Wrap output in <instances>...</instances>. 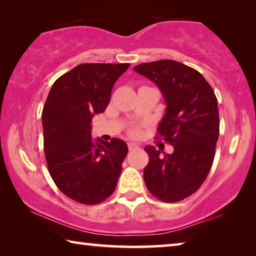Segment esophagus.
<instances>
[{"mask_svg":"<svg viewBox=\"0 0 256 256\" xmlns=\"http://www.w3.org/2000/svg\"><path fill=\"white\" fill-rule=\"evenodd\" d=\"M128 150H134V149L138 148V144H133V142H128Z\"/></svg>","mask_w":256,"mask_h":256,"instance_id":"1","label":"esophagus"}]
</instances>
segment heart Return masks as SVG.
<instances>
[{
	"instance_id": "obj_1",
	"label": "heart",
	"mask_w": 256,
	"mask_h": 256,
	"mask_svg": "<svg viewBox=\"0 0 256 256\" xmlns=\"http://www.w3.org/2000/svg\"><path fill=\"white\" fill-rule=\"evenodd\" d=\"M131 133L133 134V136H136V134L138 133V130H136V128H133V130H132V132H131Z\"/></svg>"
}]
</instances>
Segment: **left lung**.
I'll return each instance as SVG.
<instances>
[{"label": "left lung", "instance_id": "8db88e82", "mask_svg": "<svg viewBox=\"0 0 256 256\" xmlns=\"http://www.w3.org/2000/svg\"><path fill=\"white\" fill-rule=\"evenodd\" d=\"M133 68L162 92L167 107L158 133L174 146L170 154L146 146L149 162L144 172V183L159 200L182 201L196 192L214 162L219 136L214 92L200 72L172 60L142 63Z\"/></svg>", "mask_w": 256, "mask_h": 256}]
</instances>
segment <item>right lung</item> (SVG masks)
I'll return each mask as SVG.
<instances>
[{
    "label": "right lung",
    "instance_id": "add662e5",
    "mask_svg": "<svg viewBox=\"0 0 256 256\" xmlns=\"http://www.w3.org/2000/svg\"><path fill=\"white\" fill-rule=\"evenodd\" d=\"M128 63H84L54 82L42 108L44 151L54 183L66 196L97 204L112 196L128 154L123 140L92 138V122L105 112L112 86Z\"/></svg>",
    "mask_w": 256,
    "mask_h": 256
}]
</instances>
